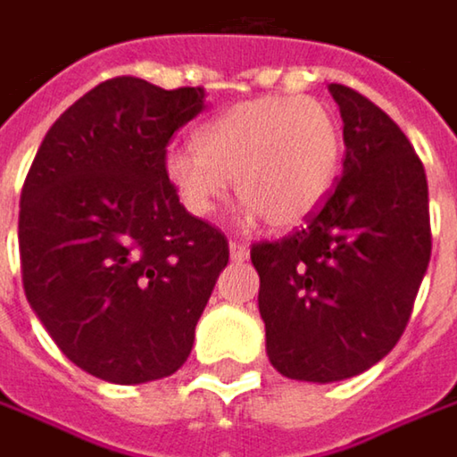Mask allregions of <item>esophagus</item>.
I'll return each mask as SVG.
<instances>
[{
    "instance_id": "1",
    "label": "esophagus",
    "mask_w": 457,
    "mask_h": 457,
    "mask_svg": "<svg viewBox=\"0 0 457 457\" xmlns=\"http://www.w3.org/2000/svg\"><path fill=\"white\" fill-rule=\"evenodd\" d=\"M228 254H231L234 262H245L246 257H249V249L242 242H228Z\"/></svg>"
}]
</instances>
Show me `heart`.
I'll use <instances>...</instances> for the list:
<instances>
[{
  "mask_svg": "<svg viewBox=\"0 0 457 457\" xmlns=\"http://www.w3.org/2000/svg\"><path fill=\"white\" fill-rule=\"evenodd\" d=\"M341 161V124L322 101L262 96L205 121L195 147H171L163 171L192 215H211L234 181L249 215L291 228L333 192Z\"/></svg>",
  "mask_w": 457,
  "mask_h": 457,
  "instance_id": "1",
  "label": "heart"
}]
</instances>
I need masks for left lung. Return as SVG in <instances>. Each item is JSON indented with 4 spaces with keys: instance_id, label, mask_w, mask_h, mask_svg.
<instances>
[{
    "instance_id": "obj_1",
    "label": "left lung",
    "mask_w": 457,
    "mask_h": 457,
    "mask_svg": "<svg viewBox=\"0 0 457 457\" xmlns=\"http://www.w3.org/2000/svg\"><path fill=\"white\" fill-rule=\"evenodd\" d=\"M328 90L343 119L341 181L296 234L252 246L268 359L320 385L393 351L432 254L427 174L408 137L361 93Z\"/></svg>"
}]
</instances>
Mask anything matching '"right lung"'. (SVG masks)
Wrapping results in <instances>:
<instances>
[{"label":"right lung","instance_id":"add662e5","mask_svg":"<svg viewBox=\"0 0 457 457\" xmlns=\"http://www.w3.org/2000/svg\"><path fill=\"white\" fill-rule=\"evenodd\" d=\"M203 87L114 78L59 116L20 195L22 288L62 353L87 375L140 385L174 375L228 262L226 237L166 179L171 135Z\"/></svg>","mask_w":457,"mask_h":457}]
</instances>
